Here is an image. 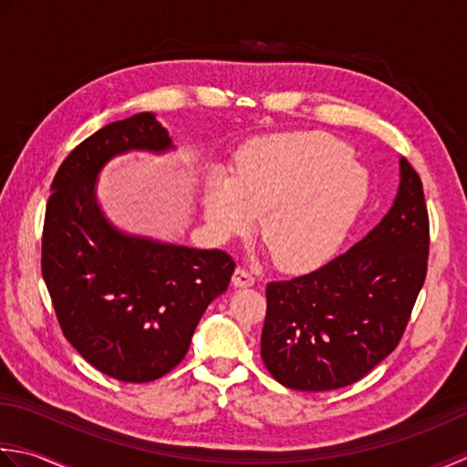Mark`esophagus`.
I'll list each match as a JSON object with an SVG mask.
<instances>
[{"mask_svg":"<svg viewBox=\"0 0 467 467\" xmlns=\"http://www.w3.org/2000/svg\"><path fill=\"white\" fill-rule=\"evenodd\" d=\"M254 274L247 270V268H242V265H237L234 275H232V284L237 288H247V286H254Z\"/></svg>","mask_w":467,"mask_h":467,"instance_id":"1","label":"esophagus"}]
</instances>
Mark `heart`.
Returning <instances> with one entry per match:
<instances>
[{"mask_svg": "<svg viewBox=\"0 0 467 467\" xmlns=\"http://www.w3.org/2000/svg\"><path fill=\"white\" fill-rule=\"evenodd\" d=\"M368 181L347 145L318 132L262 137L237 157V173L207 177L203 215L217 242L250 234L264 213L268 250L288 272L320 268L363 212Z\"/></svg>", "mask_w": 467, "mask_h": 467, "instance_id": "1", "label": "heart"}]
</instances>
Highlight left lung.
<instances>
[{"label":"left lung","mask_w":467,"mask_h":467,"mask_svg":"<svg viewBox=\"0 0 467 467\" xmlns=\"http://www.w3.org/2000/svg\"><path fill=\"white\" fill-rule=\"evenodd\" d=\"M387 215L348 252L298 278L270 282L262 360L296 391L357 383L401 340L427 274L423 185L401 157Z\"/></svg>","instance_id":"left-lung-1"}]
</instances>
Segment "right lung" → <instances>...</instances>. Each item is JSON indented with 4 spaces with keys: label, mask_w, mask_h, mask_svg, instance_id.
Segmentation results:
<instances>
[{
    "label": "right lung",
    "mask_w": 467,
    "mask_h": 467,
    "mask_svg": "<svg viewBox=\"0 0 467 467\" xmlns=\"http://www.w3.org/2000/svg\"><path fill=\"white\" fill-rule=\"evenodd\" d=\"M173 149L153 112L110 122L66 157L46 205L42 275L64 337L94 368L125 383H149L183 360L235 268L222 250L122 232L100 209L97 179L110 159Z\"/></svg>",
    "instance_id": "right-lung-1"
}]
</instances>
